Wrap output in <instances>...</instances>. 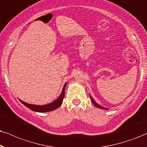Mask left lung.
Masks as SVG:
<instances>
[{
	"instance_id": "left-lung-1",
	"label": "left lung",
	"mask_w": 147,
	"mask_h": 147,
	"mask_svg": "<svg viewBox=\"0 0 147 147\" xmlns=\"http://www.w3.org/2000/svg\"><path fill=\"white\" fill-rule=\"evenodd\" d=\"M89 95H90V99L92 100V102L94 104V106H95V107H96L97 108H98V109H104V110H109V109H107V108H105L104 107H102L101 105H100L99 104H98L97 102H96L95 101V100H94V98H92V96L90 95V94H89Z\"/></svg>"
}]
</instances>
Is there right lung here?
Here are the masks:
<instances>
[{"label": "right lung", "mask_w": 147, "mask_h": 147, "mask_svg": "<svg viewBox=\"0 0 147 147\" xmlns=\"http://www.w3.org/2000/svg\"><path fill=\"white\" fill-rule=\"evenodd\" d=\"M66 82L65 83L64 87H63L62 93H61L60 96L57 98L55 101H53V102L47 104L45 105H32V104H28L25 102L22 101L20 99V101L24 105H25L26 107L28 108L33 111H36V112H40V113H44V112H49V111H51L57 109L62 104L63 99L64 98V93H65V87L66 85Z\"/></svg>", "instance_id": "right-lung-1"}]
</instances>
